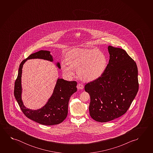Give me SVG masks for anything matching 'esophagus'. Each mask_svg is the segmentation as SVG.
I'll return each mask as SVG.
<instances>
[{"label":"esophagus","instance_id":"1","mask_svg":"<svg viewBox=\"0 0 153 153\" xmlns=\"http://www.w3.org/2000/svg\"><path fill=\"white\" fill-rule=\"evenodd\" d=\"M77 88L78 90H83L84 88V85L80 84H78L77 85Z\"/></svg>","mask_w":153,"mask_h":153}]
</instances>
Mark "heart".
Returning <instances> with one entry per match:
<instances>
[{
    "label": "heart",
    "instance_id": "1",
    "mask_svg": "<svg viewBox=\"0 0 153 153\" xmlns=\"http://www.w3.org/2000/svg\"><path fill=\"white\" fill-rule=\"evenodd\" d=\"M105 54L95 48H75L67 54L66 60L61 63L65 77L72 78L77 69V75L82 80L92 82L101 77L107 67Z\"/></svg>",
    "mask_w": 153,
    "mask_h": 153
}]
</instances>
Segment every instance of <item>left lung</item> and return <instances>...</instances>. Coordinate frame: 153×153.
Returning <instances> with one entry per match:
<instances>
[{
    "label": "left lung",
    "mask_w": 153,
    "mask_h": 153,
    "mask_svg": "<svg viewBox=\"0 0 153 153\" xmlns=\"http://www.w3.org/2000/svg\"><path fill=\"white\" fill-rule=\"evenodd\" d=\"M109 60L101 77L85 85L90 96L89 112L94 120L107 122L125 114L139 89L138 68L120 48L109 46Z\"/></svg>",
    "instance_id": "left-lung-1"
}]
</instances>
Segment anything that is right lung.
Listing matches in <instances>:
<instances>
[{
    "instance_id": "obj_1",
    "label": "right lung",
    "mask_w": 153,
    "mask_h": 153,
    "mask_svg": "<svg viewBox=\"0 0 153 153\" xmlns=\"http://www.w3.org/2000/svg\"><path fill=\"white\" fill-rule=\"evenodd\" d=\"M34 59L53 61L50 51L44 50L31 54L23 60L19 66L18 77L15 82L14 93L15 99L23 113L28 118L42 125L59 124L62 122L67 116L69 101L70 97L77 91V82L75 81L69 82L58 77L52 94L45 105L37 110L27 108L22 100L21 77L23 65L28 60ZM56 65L60 69V63L58 62Z\"/></svg>"
}]
</instances>
